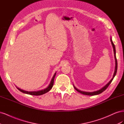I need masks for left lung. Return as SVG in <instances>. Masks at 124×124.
<instances>
[{
	"mask_svg": "<svg viewBox=\"0 0 124 124\" xmlns=\"http://www.w3.org/2000/svg\"><path fill=\"white\" fill-rule=\"evenodd\" d=\"M110 40H111V42L112 45V46H113V51H114V57H115V70H114V72L113 74V78H112V79L108 82V83L106 85H105L104 87H103L102 88H101L100 89L98 90V91H95V92H83V91H81L80 90L77 89L75 86L73 85L74 86V88H75V89L77 91H78V93H80L82 94H83V95H88V96H94V95H98L100 94V93H102L103 91H104L105 90H106L109 85L111 84V83L112 82V80H113L114 78L115 77V75L116 74V72H117V59H116V50H115V47L114 44L113 42V41L112 40V38H110Z\"/></svg>",
	"mask_w": 124,
	"mask_h": 124,
	"instance_id": "obj_1",
	"label": "left lung"
}]
</instances>
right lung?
<instances>
[{"label":"right lung","mask_w":124,"mask_h":124,"mask_svg":"<svg viewBox=\"0 0 124 124\" xmlns=\"http://www.w3.org/2000/svg\"><path fill=\"white\" fill-rule=\"evenodd\" d=\"M56 72L55 73V74H54V76L52 78V80L51 81V82L50 84L48 85V86L47 87L43 89L42 90H40V91H34V92H28V91H24V90H22L19 88H17L20 91H21V92L25 93H27V94L28 95H34V96H39V95H43L44 94V93H47L48 92H49L50 90L52 89V87H53V84H54V78L56 76Z\"/></svg>","instance_id":"obj_1"}]
</instances>
